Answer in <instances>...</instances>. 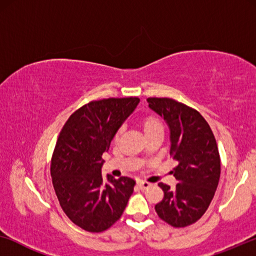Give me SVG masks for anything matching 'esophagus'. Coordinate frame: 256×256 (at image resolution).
I'll use <instances>...</instances> for the list:
<instances>
[{"mask_svg":"<svg viewBox=\"0 0 256 256\" xmlns=\"http://www.w3.org/2000/svg\"><path fill=\"white\" fill-rule=\"evenodd\" d=\"M150 185H152V184L146 183V182H138V186L141 188V190H146V188H150Z\"/></svg>","mask_w":256,"mask_h":256,"instance_id":"obj_1","label":"esophagus"}]
</instances>
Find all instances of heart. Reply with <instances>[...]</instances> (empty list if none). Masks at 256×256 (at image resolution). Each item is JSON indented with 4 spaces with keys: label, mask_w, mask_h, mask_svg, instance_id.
Segmentation results:
<instances>
[{
    "label": "heart",
    "mask_w": 256,
    "mask_h": 256,
    "mask_svg": "<svg viewBox=\"0 0 256 256\" xmlns=\"http://www.w3.org/2000/svg\"><path fill=\"white\" fill-rule=\"evenodd\" d=\"M141 126H142L143 132H144L146 136L154 134V132H163L162 122H160L158 118L155 116H146L141 121ZM120 132H121L120 130L116 132V135H115V140L118 138Z\"/></svg>",
    "instance_id": "heart-1"
}]
</instances>
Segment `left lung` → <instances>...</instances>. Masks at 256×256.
Wrapping results in <instances>:
<instances>
[{"label": "left lung", "mask_w": 256, "mask_h": 256, "mask_svg": "<svg viewBox=\"0 0 256 256\" xmlns=\"http://www.w3.org/2000/svg\"><path fill=\"white\" fill-rule=\"evenodd\" d=\"M146 101L168 124L170 155L178 162L171 171L178 180L176 188L160 183L164 198L155 210L171 226H188L206 212L218 186L220 157L214 135L197 110L169 98Z\"/></svg>", "instance_id": "1"}]
</instances>
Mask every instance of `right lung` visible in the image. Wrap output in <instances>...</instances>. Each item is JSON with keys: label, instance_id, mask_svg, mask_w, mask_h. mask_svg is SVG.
Listing matches in <instances>:
<instances>
[{"label": "right lung", "instance_id": "obj_1", "mask_svg": "<svg viewBox=\"0 0 256 256\" xmlns=\"http://www.w3.org/2000/svg\"><path fill=\"white\" fill-rule=\"evenodd\" d=\"M140 102L138 98L104 99L74 112L62 127L52 156L51 176L66 216L88 232L116 222L132 194L135 180L101 174L110 142Z\"/></svg>", "mask_w": 256, "mask_h": 256}]
</instances>
